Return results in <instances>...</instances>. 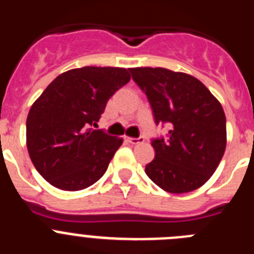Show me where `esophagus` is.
I'll use <instances>...</instances> for the list:
<instances>
[{"instance_id":"1","label":"esophagus","mask_w":254,"mask_h":254,"mask_svg":"<svg viewBox=\"0 0 254 254\" xmlns=\"http://www.w3.org/2000/svg\"><path fill=\"white\" fill-rule=\"evenodd\" d=\"M125 140L127 141V142L132 143V145H138V143H142L143 141H145V138H143V137H138V138H133V137H125Z\"/></svg>"}]
</instances>
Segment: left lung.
<instances>
[{
    "instance_id": "1",
    "label": "left lung",
    "mask_w": 254,
    "mask_h": 254,
    "mask_svg": "<svg viewBox=\"0 0 254 254\" xmlns=\"http://www.w3.org/2000/svg\"><path fill=\"white\" fill-rule=\"evenodd\" d=\"M146 94L156 125L169 126L167 138L151 141L155 158L145 168L169 193L203 186L219 167L226 147V118L219 100L193 76L161 67L129 68Z\"/></svg>"
}]
</instances>
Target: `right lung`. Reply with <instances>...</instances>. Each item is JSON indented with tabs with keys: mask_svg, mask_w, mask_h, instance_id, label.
Masks as SVG:
<instances>
[{
	"mask_svg": "<svg viewBox=\"0 0 254 254\" xmlns=\"http://www.w3.org/2000/svg\"><path fill=\"white\" fill-rule=\"evenodd\" d=\"M131 80L128 69L86 66L61 73L31 105L26 146L39 174L56 188L80 190L107 172L122 138L94 129L108 100Z\"/></svg>",
	"mask_w": 254,
	"mask_h": 254,
	"instance_id": "obj_1",
	"label": "right lung"
}]
</instances>
